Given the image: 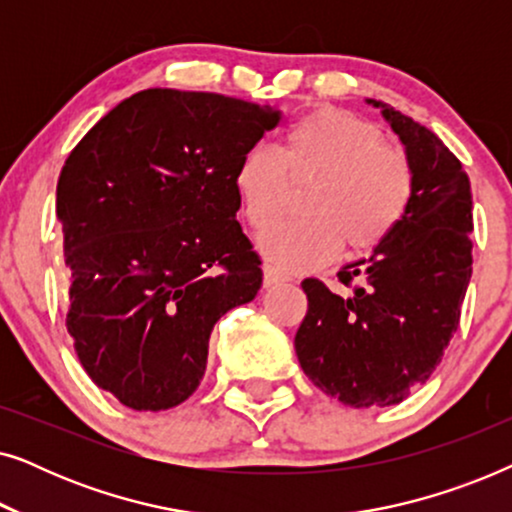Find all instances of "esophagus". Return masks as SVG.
Returning a JSON list of instances; mask_svg holds the SVG:
<instances>
[{
  "instance_id": "esophagus-1",
  "label": "esophagus",
  "mask_w": 512,
  "mask_h": 512,
  "mask_svg": "<svg viewBox=\"0 0 512 512\" xmlns=\"http://www.w3.org/2000/svg\"><path fill=\"white\" fill-rule=\"evenodd\" d=\"M284 275H279V272L272 268V265H265L263 268V284L265 286H275V284H279V282H284Z\"/></svg>"
}]
</instances>
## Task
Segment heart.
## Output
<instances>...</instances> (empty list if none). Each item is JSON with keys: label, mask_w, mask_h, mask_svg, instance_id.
Wrapping results in <instances>:
<instances>
[{"label": "heart", "mask_w": 512, "mask_h": 512, "mask_svg": "<svg viewBox=\"0 0 512 512\" xmlns=\"http://www.w3.org/2000/svg\"><path fill=\"white\" fill-rule=\"evenodd\" d=\"M307 188L305 216L261 235L265 258L284 272H305L347 256L380 249L408 216L417 191L415 167L384 144L377 125L352 111L321 107L286 130L277 151L251 146L235 167L242 216L263 230L289 207V186Z\"/></svg>", "instance_id": "b5f03b06"}]
</instances>
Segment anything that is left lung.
<instances>
[{"instance_id":"left-lung-1","label":"left lung","mask_w":512,"mask_h":512,"mask_svg":"<svg viewBox=\"0 0 512 512\" xmlns=\"http://www.w3.org/2000/svg\"><path fill=\"white\" fill-rule=\"evenodd\" d=\"M370 102L405 144L415 200L368 261L338 272L349 296L303 279L307 314L293 342L314 387L352 408L396 405L429 380L459 328L473 265L471 184L459 158L410 116Z\"/></svg>"}]
</instances>
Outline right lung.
<instances>
[{
  "mask_svg": "<svg viewBox=\"0 0 512 512\" xmlns=\"http://www.w3.org/2000/svg\"><path fill=\"white\" fill-rule=\"evenodd\" d=\"M277 123L279 111L237 97L149 88L69 153L55 202L65 326L90 380L128 408L186 401L216 321L261 289L233 174Z\"/></svg>",
  "mask_w": 512,
  "mask_h": 512,
  "instance_id": "1",
  "label": "right lung"
}]
</instances>
